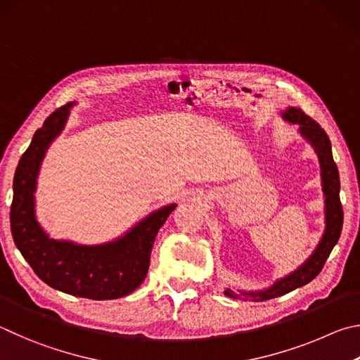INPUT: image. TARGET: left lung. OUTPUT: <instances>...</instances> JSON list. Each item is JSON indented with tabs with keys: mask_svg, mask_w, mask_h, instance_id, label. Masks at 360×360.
Returning a JSON list of instances; mask_svg holds the SVG:
<instances>
[{
	"mask_svg": "<svg viewBox=\"0 0 360 360\" xmlns=\"http://www.w3.org/2000/svg\"><path fill=\"white\" fill-rule=\"evenodd\" d=\"M281 117L288 123L299 124V132L311 143V147L319 158L321 180H323V193L326 198V229L318 247L314 248L311 256L297 270L286 275L285 278L276 280L272 286L264 289V291L236 292L231 288H226L224 294L232 299L243 297L245 300L251 299L255 302H264L278 297V295H285L300 286H305L307 283L316 278V275L323 270L327 257H329L330 251L338 242L340 234H342L343 209L342 202H340V175L337 164L332 156V145L329 136L326 134V131L313 118L305 115L304 112L300 109H295V107H288L281 113Z\"/></svg>",
	"mask_w": 360,
	"mask_h": 360,
	"instance_id": "obj_1",
	"label": "left lung"
}]
</instances>
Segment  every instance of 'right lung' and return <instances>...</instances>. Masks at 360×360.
<instances>
[{"label": "right lung", "mask_w": 360, "mask_h": 360, "mask_svg": "<svg viewBox=\"0 0 360 360\" xmlns=\"http://www.w3.org/2000/svg\"><path fill=\"white\" fill-rule=\"evenodd\" d=\"M75 103L56 109L33 136L14 175L11 231L18 251L39 278L61 292L93 300L128 295L147 276L155 237L176 204L150 213L115 240L79 245L50 238L36 219L34 191L41 162Z\"/></svg>", "instance_id": "right-lung-1"}]
</instances>
